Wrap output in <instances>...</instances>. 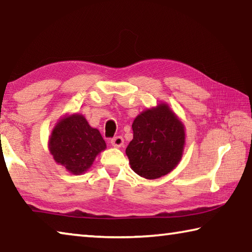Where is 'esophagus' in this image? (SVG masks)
Listing matches in <instances>:
<instances>
[{"mask_svg":"<svg viewBox=\"0 0 252 252\" xmlns=\"http://www.w3.org/2000/svg\"><path fill=\"white\" fill-rule=\"evenodd\" d=\"M123 143H125V141H123L122 136H114V138L111 139V144H112V146L116 147V148L122 147Z\"/></svg>","mask_w":252,"mask_h":252,"instance_id":"1","label":"esophagus"}]
</instances>
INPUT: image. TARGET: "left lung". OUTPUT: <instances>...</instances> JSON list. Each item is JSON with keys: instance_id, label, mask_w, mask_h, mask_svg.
I'll return each instance as SVG.
<instances>
[{"instance_id": "left-lung-1", "label": "left lung", "mask_w": 252, "mask_h": 252, "mask_svg": "<svg viewBox=\"0 0 252 252\" xmlns=\"http://www.w3.org/2000/svg\"><path fill=\"white\" fill-rule=\"evenodd\" d=\"M132 130L126 153L136 174L158 179L176 168L185 146V127L168 105L144 111L134 119Z\"/></svg>"}]
</instances>
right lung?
Instances as JSON below:
<instances>
[{
    "instance_id": "obj_1",
    "label": "right lung",
    "mask_w": 252,
    "mask_h": 252,
    "mask_svg": "<svg viewBox=\"0 0 252 252\" xmlns=\"http://www.w3.org/2000/svg\"><path fill=\"white\" fill-rule=\"evenodd\" d=\"M105 147L99 130L89 126L80 114L60 121L50 139V151L54 160L74 174L87 171Z\"/></svg>"
}]
</instances>
